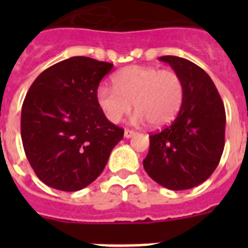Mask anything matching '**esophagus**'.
<instances>
[{"label":"esophagus","mask_w":248,"mask_h":248,"mask_svg":"<svg viewBox=\"0 0 248 248\" xmlns=\"http://www.w3.org/2000/svg\"><path fill=\"white\" fill-rule=\"evenodd\" d=\"M133 135H135V131L134 130H129V129H125L124 130V137L126 138V139H129V138H131Z\"/></svg>","instance_id":"obj_1"}]
</instances>
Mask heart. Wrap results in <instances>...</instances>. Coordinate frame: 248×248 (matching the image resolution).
I'll return each mask as SVG.
<instances>
[{
  "label": "heart",
  "instance_id": "obj_1",
  "mask_svg": "<svg viewBox=\"0 0 248 248\" xmlns=\"http://www.w3.org/2000/svg\"><path fill=\"white\" fill-rule=\"evenodd\" d=\"M113 84L114 88L100 85L97 91L98 105L113 124L122 122L134 103L133 123L149 122L159 128L171 122L183 104L184 83L174 71L129 65L114 74Z\"/></svg>",
  "mask_w": 248,
  "mask_h": 248
}]
</instances>
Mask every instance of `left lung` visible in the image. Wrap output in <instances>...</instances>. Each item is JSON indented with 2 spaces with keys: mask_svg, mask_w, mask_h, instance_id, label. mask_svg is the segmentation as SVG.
<instances>
[{
  "mask_svg": "<svg viewBox=\"0 0 248 248\" xmlns=\"http://www.w3.org/2000/svg\"><path fill=\"white\" fill-rule=\"evenodd\" d=\"M159 59L181 78L184 99L174 122L149 137L150 148L143 165L159 185L187 190L207 180L220 163L225 146V107L202 68L180 57Z\"/></svg>",
  "mask_w": 248,
  "mask_h": 248,
  "instance_id": "obj_1",
  "label": "left lung"
}]
</instances>
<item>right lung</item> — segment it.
<instances>
[{"label": "right lung", "instance_id": "obj_1", "mask_svg": "<svg viewBox=\"0 0 248 248\" xmlns=\"http://www.w3.org/2000/svg\"><path fill=\"white\" fill-rule=\"evenodd\" d=\"M113 64L72 57L36 78L22 105L21 137L39 180L62 191H78L104 170L124 137L97 102L100 80Z\"/></svg>", "mask_w": 248, "mask_h": 248}]
</instances>
